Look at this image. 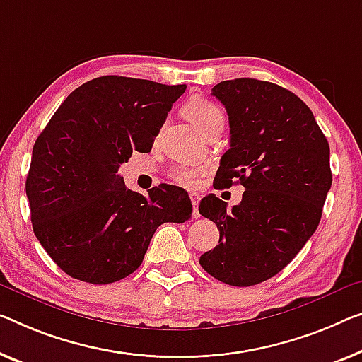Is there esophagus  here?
I'll return each instance as SVG.
<instances>
[{
    "mask_svg": "<svg viewBox=\"0 0 362 362\" xmlns=\"http://www.w3.org/2000/svg\"><path fill=\"white\" fill-rule=\"evenodd\" d=\"M190 199H192V204H193V218H199V213H198L199 195L197 192H190Z\"/></svg>",
    "mask_w": 362,
    "mask_h": 362,
    "instance_id": "34e87169",
    "label": "esophagus"
}]
</instances>
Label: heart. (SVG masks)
I'll list each match as a JSON object with an SVG mask.
<instances>
[{"mask_svg":"<svg viewBox=\"0 0 362 362\" xmlns=\"http://www.w3.org/2000/svg\"><path fill=\"white\" fill-rule=\"evenodd\" d=\"M183 113L195 125L199 132L206 134L209 129L216 127H224V112L221 107L213 100L202 99V97H193L187 100L183 105ZM204 172V167L197 165H177L172 169L170 177L172 180L183 187H193L197 179Z\"/></svg>","mask_w":362,"mask_h":362,"instance_id":"obj_1","label":"heart"}]
</instances>
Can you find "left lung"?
Here are the masks:
<instances>
[{
  "label": "left lung",
  "instance_id": "8db88e82",
  "mask_svg": "<svg viewBox=\"0 0 362 362\" xmlns=\"http://www.w3.org/2000/svg\"><path fill=\"white\" fill-rule=\"evenodd\" d=\"M211 94L230 127L214 180L229 188L235 179L245 192L230 211L216 195L202 199L199 214L218 226L219 244L199 265L244 288L281 272L315 233L332 187L330 146L309 107L281 86L239 78Z\"/></svg>",
  "mask_w": 362,
  "mask_h": 362
}]
</instances>
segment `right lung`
Here are the masks:
<instances>
[{
  "mask_svg": "<svg viewBox=\"0 0 362 362\" xmlns=\"http://www.w3.org/2000/svg\"><path fill=\"white\" fill-rule=\"evenodd\" d=\"M187 86L102 76L74 89L39 134L25 180L34 234L79 281H120L141 265L156 229L192 218L188 193L132 192L118 174L133 149L148 153Z\"/></svg>",
  "mask_w": 362,
  "mask_h": 362,
  "instance_id": "1",
  "label": "right lung"
}]
</instances>
